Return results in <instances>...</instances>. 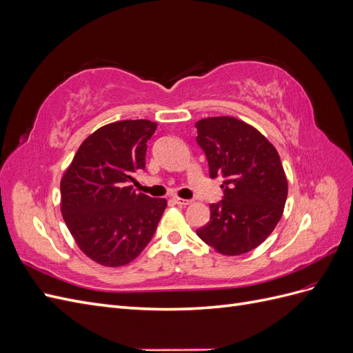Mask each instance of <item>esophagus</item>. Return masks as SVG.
Returning <instances> with one entry per match:
<instances>
[{
  "instance_id": "1",
  "label": "esophagus",
  "mask_w": 353,
  "mask_h": 353,
  "mask_svg": "<svg viewBox=\"0 0 353 353\" xmlns=\"http://www.w3.org/2000/svg\"><path fill=\"white\" fill-rule=\"evenodd\" d=\"M174 201H175V205H178V206H188L190 203H191V200L179 199V197H174Z\"/></svg>"
}]
</instances>
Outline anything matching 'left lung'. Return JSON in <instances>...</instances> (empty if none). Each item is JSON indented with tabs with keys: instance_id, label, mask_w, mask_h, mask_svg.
<instances>
[{
	"instance_id": "8db88e82",
	"label": "left lung",
	"mask_w": 353,
	"mask_h": 353,
	"mask_svg": "<svg viewBox=\"0 0 353 353\" xmlns=\"http://www.w3.org/2000/svg\"><path fill=\"white\" fill-rule=\"evenodd\" d=\"M197 144L209 176L222 178V200L210 205V221L197 236L227 256L258 248L281 219L287 178L275 147L253 126L230 116L196 123Z\"/></svg>"
}]
</instances>
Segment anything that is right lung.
Here are the masks:
<instances>
[{
	"instance_id": "obj_1",
	"label": "right lung",
	"mask_w": 353,
	"mask_h": 353,
	"mask_svg": "<svg viewBox=\"0 0 353 353\" xmlns=\"http://www.w3.org/2000/svg\"><path fill=\"white\" fill-rule=\"evenodd\" d=\"M156 122L109 123L91 134L61 178V213L81 250L100 265L134 261L154 236L165 199L135 193Z\"/></svg>"
}]
</instances>
